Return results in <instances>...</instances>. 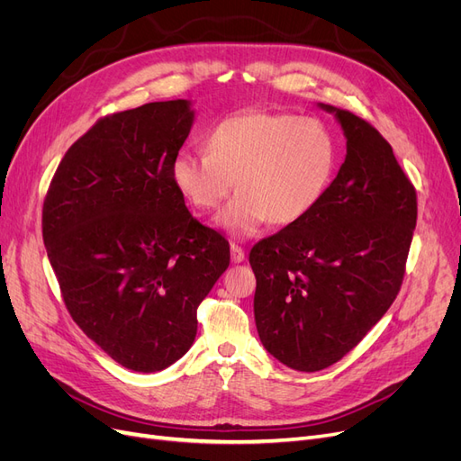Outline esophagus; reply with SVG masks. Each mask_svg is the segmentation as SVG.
<instances>
[{
  "label": "esophagus",
  "mask_w": 461,
  "mask_h": 461,
  "mask_svg": "<svg viewBox=\"0 0 461 461\" xmlns=\"http://www.w3.org/2000/svg\"><path fill=\"white\" fill-rule=\"evenodd\" d=\"M230 252H231V262L233 264H241L245 260V250L240 245H231Z\"/></svg>",
  "instance_id": "34e87169"
}]
</instances>
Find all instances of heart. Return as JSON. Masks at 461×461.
<instances>
[{
  "label": "heart",
  "mask_w": 461,
  "mask_h": 461,
  "mask_svg": "<svg viewBox=\"0 0 461 461\" xmlns=\"http://www.w3.org/2000/svg\"><path fill=\"white\" fill-rule=\"evenodd\" d=\"M338 167L332 131L313 117L245 112L220 122L207 151H182L170 165L180 195L199 211L216 209L233 190L214 224L247 240L266 221L288 226L325 197Z\"/></svg>",
  "instance_id": "b5f03b06"
}]
</instances>
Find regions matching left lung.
<instances>
[{
    "label": "left lung",
    "instance_id": "left-lung-1",
    "mask_svg": "<svg viewBox=\"0 0 461 461\" xmlns=\"http://www.w3.org/2000/svg\"><path fill=\"white\" fill-rule=\"evenodd\" d=\"M346 159L317 207L257 243L254 321L285 366L338 363L393 303L416 228V190L393 148L365 119L330 104Z\"/></svg>",
    "mask_w": 461,
    "mask_h": 461
}]
</instances>
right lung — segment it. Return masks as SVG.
Returning a JSON list of instances; mask_svg holds the SVG:
<instances>
[{"label": "right lung", "instance_id": "1", "mask_svg": "<svg viewBox=\"0 0 461 461\" xmlns=\"http://www.w3.org/2000/svg\"><path fill=\"white\" fill-rule=\"evenodd\" d=\"M195 122L192 100L108 115L62 158L43 243L77 327L115 363L159 372L192 348L197 308L230 266L170 178Z\"/></svg>", "mask_w": 461, "mask_h": 461}]
</instances>
